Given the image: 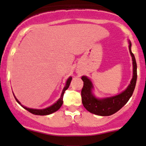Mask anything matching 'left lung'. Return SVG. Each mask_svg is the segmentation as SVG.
<instances>
[{
	"label": "left lung",
	"instance_id": "obj_1",
	"mask_svg": "<svg viewBox=\"0 0 146 146\" xmlns=\"http://www.w3.org/2000/svg\"><path fill=\"white\" fill-rule=\"evenodd\" d=\"M129 50L132 59L133 76L128 87L119 94L105 98H97L92 92L93 84L87 76H82L83 87L81 92L84 107L90 113L100 116H109L120 110L132 96L137 79V65L134 54L131 52V43L129 41Z\"/></svg>",
	"mask_w": 146,
	"mask_h": 146
}]
</instances>
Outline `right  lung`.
Instances as JSON below:
<instances>
[{"label": "right lung", "instance_id": "1", "mask_svg": "<svg viewBox=\"0 0 146 146\" xmlns=\"http://www.w3.org/2000/svg\"><path fill=\"white\" fill-rule=\"evenodd\" d=\"M71 80H72V77H69L68 79H67L66 82L65 87H64V89H63V90H62V92H61V97L58 99V101H56V103H54L53 105L50 106V107H47V108H44V109H35V108H27V107L23 106L22 104L19 102V101H18V99H17L16 96H15V95H14V96H15V99H16L17 102L18 104H20L21 106L24 108V109L28 110L29 112L31 113L32 114L37 115H50V114H52V113H54V112H56V110H58L59 108H61V106H62V104H63V96H64V92H65L66 90L68 88L70 82H71Z\"/></svg>", "mask_w": 146, "mask_h": 146}]
</instances>
